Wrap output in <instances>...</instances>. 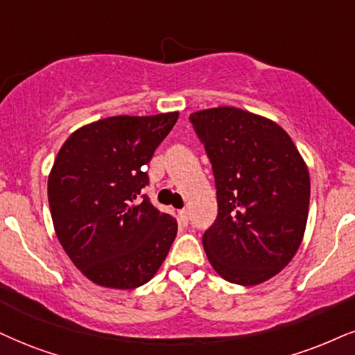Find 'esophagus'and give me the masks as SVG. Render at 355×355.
Returning <instances> with one entry per match:
<instances>
[{"label":"esophagus","mask_w":355,"mask_h":355,"mask_svg":"<svg viewBox=\"0 0 355 355\" xmlns=\"http://www.w3.org/2000/svg\"><path fill=\"white\" fill-rule=\"evenodd\" d=\"M179 224H181L182 227L189 225V211H187V209L179 211Z\"/></svg>","instance_id":"1"}]
</instances>
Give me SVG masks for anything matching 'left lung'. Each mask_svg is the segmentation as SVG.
Returning a JSON list of instances; mask_svg holds the SVG:
<instances>
[{"label":"left lung","mask_w":355,"mask_h":355,"mask_svg":"<svg viewBox=\"0 0 355 355\" xmlns=\"http://www.w3.org/2000/svg\"><path fill=\"white\" fill-rule=\"evenodd\" d=\"M189 120L216 179L217 217L202 237L209 261L230 283H263L303 240L308 168L286 131L263 116L218 107Z\"/></svg>","instance_id":"8db88e82"}]
</instances>
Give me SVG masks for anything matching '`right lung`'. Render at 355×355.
<instances>
[{"label": "right lung", "instance_id": "right-lung-1", "mask_svg": "<svg viewBox=\"0 0 355 355\" xmlns=\"http://www.w3.org/2000/svg\"><path fill=\"white\" fill-rule=\"evenodd\" d=\"M178 116L105 118L73 131L57 153L47 182L55 235L100 286L148 283L176 239V218L157 211L141 189L150 182L146 164Z\"/></svg>", "mask_w": 355, "mask_h": 355}]
</instances>
